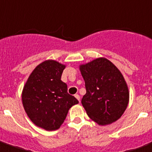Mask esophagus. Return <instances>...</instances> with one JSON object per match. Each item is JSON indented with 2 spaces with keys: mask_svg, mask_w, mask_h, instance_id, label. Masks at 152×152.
<instances>
[{
  "mask_svg": "<svg viewBox=\"0 0 152 152\" xmlns=\"http://www.w3.org/2000/svg\"><path fill=\"white\" fill-rule=\"evenodd\" d=\"M75 97H76V99L79 100V102H80V96H79L78 94H76V95H75Z\"/></svg>",
  "mask_w": 152,
  "mask_h": 152,
  "instance_id": "esophagus-1",
  "label": "esophagus"
}]
</instances>
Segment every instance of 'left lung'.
Listing matches in <instances>:
<instances>
[{"instance_id": "1", "label": "left lung", "mask_w": 152, "mask_h": 152, "mask_svg": "<svg viewBox=\"0 0 152 152\" xmlns=\"http://www.w3.org/2000/svg\"><path fill=\"white\" fill-rule=\"evenodd\" d=\"M86 94L81 104L90 119L99 125L119 120L129 101V91L122 73L104 57L80 66Z\"/></svg>"}]
</instances>
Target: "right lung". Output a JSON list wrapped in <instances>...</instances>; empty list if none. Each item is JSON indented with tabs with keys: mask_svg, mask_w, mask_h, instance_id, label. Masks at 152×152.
<instances>
[{
	"mask_svg": "<svg viewBox=\"0 0 152 152\" xmlns=\"http://www.w3.org/2000/svg\"><path fill=\"white\" fill-rule=\"evenodd\" d=\"M65 65L53 60L37 65L28 76L22 91V104L33 124L46 131L60 128L68 110L79 101L68 93L61 80Z\"/></svg>",
	"mask_w": 152,
	"mask_h": 152,
	"instance_id": "1",
	"label": "right lung"
}]
</instances>
